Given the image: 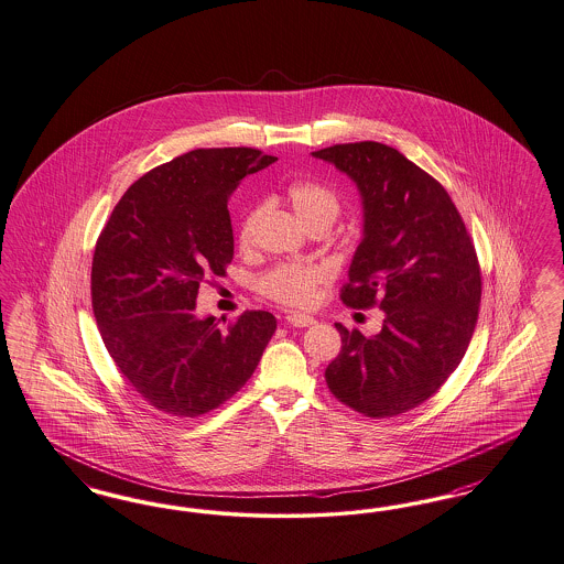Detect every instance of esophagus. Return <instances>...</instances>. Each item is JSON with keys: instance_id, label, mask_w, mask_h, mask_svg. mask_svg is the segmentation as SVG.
<instances>
[{"instance_id": "1", "label": "esophagus", "mask_w": 564, "mask_h": 564, "mask_svg": "<svg viewBox=\"0 0 564 564\" xmlns=\"http://www.w3.org/2000/svg\"><path fill=\"white\" fill-rule=\"evenodd\" d=\"M288 323L293 327H311V325H315L316 318L315 316L302 315V313H293V315H288Z\"/></svg>"}]
</instances>
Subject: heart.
I'll return each instance as SVG.
<instances>
[{"label": "heart", "instance_id": "heart-1", "mask_svg": "<svg viewBox=\"0 0 564 564\" xmlns=\"http://www.w3.org/2000/svg\"><path fill=\"white\" fill-rule=\"evenodd\" d=\"M285 199L293 214L304 226H332L339 216L338 195L323 182L295 181L288 186ZM258 216V207H251L241 228L239 243L248 246L251 228ZM325 272L315 264H281L258 279V290L279 304L302 308L315 300L316 285L323 281Z\"/></svg>", "mask_w": 564, "mask_h": 564}]
</instances>
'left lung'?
Segmentation results:
<instances>
[{
	"mask_svg": "<svg viewBox=\"0 0 564 564\" xmlns=\"http://www.w3.org/2000/svg\"><path fill=\"white\" fill-rule=\"evenodd\" d=\"M313 158L355 182L362 237L341 302L378 304L382 332L336 323L341 352L325 369L334 397L369 417L422 405L464 359L480 304V271L447 191L382 142L336 144Z\"/></svg>",
	"mask_w": 564,
	"mask_h": 564,
	"instance_id": "obj_1",
	"label": "left lung"
}]
</instances>
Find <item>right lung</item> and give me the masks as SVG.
<instances>
[{"instance_id": "1", "label": "right lung", "mask_w": 564, "mask_h": 564, "mask_svg": "<svg viewBox=\"0 0 564 564\" xmlns=\"http://www.w3.org/2000/svg\"><path fill=\"white\" fill-rule=\"evenodd\" d=\"M276 158L256 149H197L135 181L115 205L91 260V308L123 378L159 411L197 417L256 371L276 318L249 311L218 327L199 316L207 274L235 253L228 199Z\"/></svg>"}]
</instances>
